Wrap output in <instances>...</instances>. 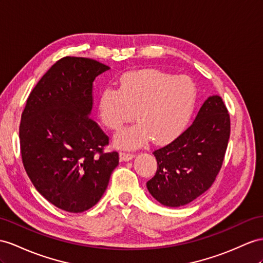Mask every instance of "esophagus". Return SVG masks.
<instances>
[{
	"label": "esophagus",
	"mask_w": 263,
	"mask_h": 263,
	"mask_svg": "<svg viewBox=\"0 0 263 263\" xmlns=\"http://www.w3.org/2000/svg\"><path fill=\"white\" fill-rule=\"evenodd\" d=\"M133 158H134V154L133 153L125 152V151L120 152V159L122 160V161H130Z\"/></svg>",
	"instance_id": "esophagus-1"
}]
</instances>
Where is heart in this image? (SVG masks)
Listing matches in <instances>:
<instances>
[{"mask_svg":"<svg viewBox=\"0 0 263 263\" xmlns=\"http://www.w3.org/2000/svg\"><path fill=\"white\" fill-rule=\"evenodd\" d=\"M197 100V85L187 76H173L147 69L127 72L119 89L107 86L99 101L100 117L105 126L118 131L134 118L139 121L119 132L116 143L139 146L152 138L163 143L173 139L189 121Z\"/></svg>","mask_w":263,"mask_h":263,"instance_id":"1","label":"heart"}]
</instances>
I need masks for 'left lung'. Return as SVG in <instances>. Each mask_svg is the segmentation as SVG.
I'll return each mask as SVG.
<instances>
[{
	"label": "left lung",
	"mask_w": 263,
	"mask_h": 263,
	"mask_svg": "<svg viewBox=\"0 0 263 263\" xmlns=\"http://www.w3.org/2000/svg\"><path fill=\"white\" fill-rule=\"evenodd\" d=\"M230 138V116L219 96L209 97L191 125L171 143L153 152L158 169L146 182L165 206L190 203L212 185Z\"/></svg>",
	"instance_id": "1"
}]
</instances>
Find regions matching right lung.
I'll list each match as a JSON object with an SVG mask.
<instances>
[{"mask_svg":"<svg viewBox=\"0 0 263 263\" xmlns=\"http://www.w3.org/2000/svg\"><path fill=\"white\" fill-rule=\"evenodd\" d=\"M110 67L65 57L51 66L26 100L20 124L24 169L40 194L64 211L89 210L102 198L117 151L90 118L94 80Z\"/></svg>","mask_w":263,"mask_h":263,"instance_id":"add662e5","label":"right lung"}]
</instances>
